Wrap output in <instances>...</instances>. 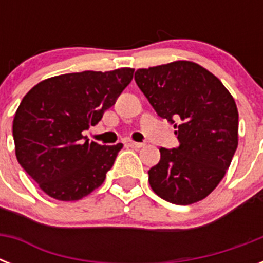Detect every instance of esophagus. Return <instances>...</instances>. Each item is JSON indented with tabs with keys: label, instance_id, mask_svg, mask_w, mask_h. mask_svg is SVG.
<instances>
[{
	"label": "esophagus",
	"instance_id": "1",
	"mask_svg": "<svg viewBox=\"0 0 263 263\" xmlns=\"http://www.w3.org/2000/svg\"><path fill=\"white\" fill-rule=\"evenodd\" d=\"M125 144H127L128 147H132V148H140L143 146V143H139V142H134L131 139H127L125 140Z\"/></svg>",
	"mask_w": 263,
	"mask_h": 263
}]
</instances>
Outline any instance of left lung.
<instances>
[{"instance_id":"8db88e82","label":"left lung","mask_w":263,"mask_h":263,"mask_svg":"<svg viewBox=\"0 0 263 263\" xmlns=\"http://www.w3.org/2000/svg\"><path fill=\"white\" fill-rule=\"evenodd\" d=\"M135 82L179 139L176 148H160V162L148 171L153 191L175 204L202 200L222 180L237 148L235 99L212 72L191 61L138 69Z\"/></svg>"}]
</instances>
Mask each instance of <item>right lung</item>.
Here are the masks:
<instances>
[{
	"mask_svg": "<svg viewBox=\"0 0 263 263\" xmlns=\"http://www.w3.org/2000/svg\"><path fill=\"white\" fill-rule=\"evenodd\" d=\"M132 76V68L65 73L23 98L13 119L16 158L47 195L78 200L103 183L123 144L90 143L82 132L101 121Z\"/></svg>",
	"mask_w": 263,
	"mask_h": 263,
	"instance_id": "obj_1",
	"label": "right lung"
}]
</instances>
